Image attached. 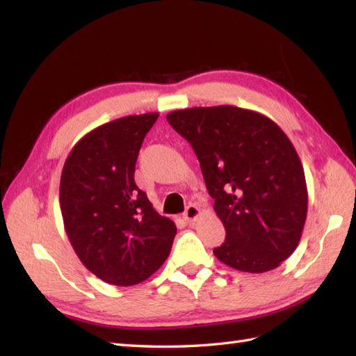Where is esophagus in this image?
Instances as JSON below:
<instances>
[{
	"mask_svg": "<svg viewBox=\"0 0 356 356\" xmlns=\"http://www.w3.org/2000/svg\"><path fill=\"white\" fill-rule=\"evenodd\" d=\"M200 214H202V211H200V208L199 207H195V205H188V208H186V211H185V214H184V218L186 222H195L197 220V218L200 217Z\"/></svg>",
	"mask_w": 356,
	"mask_h": 356,
	"instance_id": "34e87169",
	"label": "esophagus"
}]
</instances>
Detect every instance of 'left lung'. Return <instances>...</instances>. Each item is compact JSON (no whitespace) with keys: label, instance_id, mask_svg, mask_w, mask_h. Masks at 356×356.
Returning a JSON list of instances; mask_svg holds the SVG:
<instances>
[{"label":"left lung","instance_id":"left-lung-1","mask_svg":"<svg viewBox=\"0 0 356 356\" xmlns=\"http://www.w3.org/2000/svg\"><path fill=\"white\" fill-rule=\"evenodd\" d=\"M166 119L193 145L226 229L214 255L251 274L278 268L297 249L307 216L305 170L286 133L234 105L176 110Z\"/></svg>","mask_w":356,"mask_h":356}]
</instances>
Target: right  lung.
<instances>
[{"label": "right lung", "instance_id": "right-lung-1", "mask_svg": "<svg viewBox=\"0 0 356 356\" xmlns=\"http://www.w3.org/2000/svg\"><path fill=\"white\" fill-rule=\"evenodd\" d=\"M159 113L104 124L81 138L65 159L59 207L74 252L102 282H145L170 255L177 228L134 182L136 161Z\"/></svg>", "mask_w": 356, "mask_h": 356}]
</instances>
